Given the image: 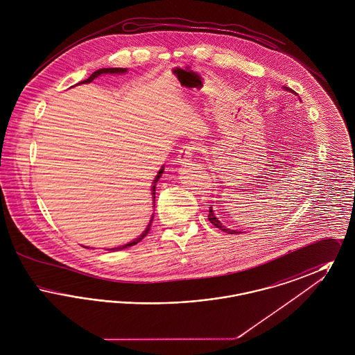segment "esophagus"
Listing matches in <instances>:
<instances>
[{
  "mask_svg": "<svg viewBox=\"0 0 355 355\" xmlns=\"http://www.w3.org/2000/svg\"><path fill=\"white\" fill-rule=\"evenodd\" d=\"M194 150H196L194 145H186V146H184V149L178 154V165H184V166L189 165L191 162Z\"/></svg>",
  "mask_w": 355,
  "mask_h": 355,
  "instance_id": "esophagus-1",
  "label": "esophagus"
}]
</instances>
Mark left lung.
<instances>
[{
	"mask_svg": "<svg viewBox=\"0 0 355 355\" xmlns=\"http://www.w3.org/2000/svg\"><path fill=\"white\" fill-rule=\"evenodd\" d=\"M284 89L286 90V92H290V93H294V94H297L295 92H293L290 87H287V86H284ZM301 100V98H300ZM207 220H210L216 227H218L220 230L222 232H225V233H227V234H239L241 232L239 230H232V229H229V227H226L225 225H222L220 223V220L216 217V214H214V211H213V209H211V206L209 207V216H207Z\"/></svg>",
	"mask_w": 355,
	"mask_h": 355,
	"instance_id": "1",
	"label": "left lung"
}]
</instances>
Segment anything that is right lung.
Returning <instances> with one entry per match:
<instances>
[{
  "mask_svg": "<svg viewBox=\"0 0 355 355\" xmlns=\"http://www.w3.org/2000/svg\"><path fill=\"white\" fill-rule=\"evenodd\" d=\"M125 73H128V69L126 68L98 69V70H97V71H94L89 78H86V80L81 81V83H78L77 85L90 84L93 80H96L97 77H100L102 74H125ZM164 170H165V166H161V169L158 170V173H157L155 178L153 180L152 189H150V190H152L153 209L155 207V187H157V182L159 181V178H161V177H162V174H164ZM153 217H154V213H153L152 217H150V220H149L148 226H146V227H145V230L141 233V236H137L135 239L130 241V242H128V243H125V245H122V246H119V248H112V249H106V250H109V252H116V250H122V249H126V248H130V246H133V245H137L141 239H144V236H146V234L149 233V230H150V225H152Z\"/></svg>",
  "mask_w": 355,
  "mask_h": 355,
  "instance_id": "1",
  "label": "right lung"
}]
</instances>
